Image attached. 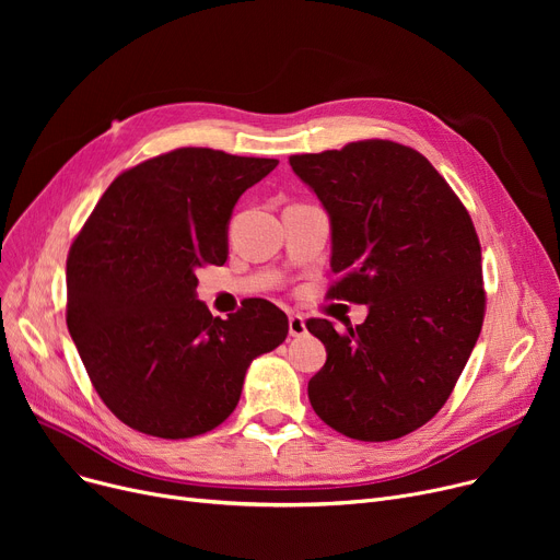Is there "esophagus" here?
I'll return each instance as SVG.
<instances>
[{"instance_id":"esophagus-1","label":"esophagus","mask_w":560,"mask_h":560,"mask_svg":"<svg viewBox=\"0 0 560 560\" xmlns=\"http://www.w3.org/2000/svg\"><path fill=\"white\" fill-rule=\"evenodd\" d=\"M288 331L292 338H302L306 334V319L298 313L288 315Z\"/></svg>"}]
</instances>
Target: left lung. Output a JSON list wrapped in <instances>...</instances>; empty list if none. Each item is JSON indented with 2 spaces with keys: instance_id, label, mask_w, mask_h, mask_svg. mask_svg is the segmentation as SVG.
<instances>
[{
  "instance_id": "1",
  "label": "left lung",
  "mask_w": 560,
  "mask_h": 560,
  "mask_svg": "<svg viewBox=\"0 0 560 560\" xmlns=\"http://www.w3.org/2000/svg\"><path fill=\"white\" fill-rule=\"evenodd\" d=\"M331 222L329 295L368 306L363 325L306 327L327 347L308 381L331 429L384 443L427 424L472 354L483 325L481 245L438 170L390 140L290 156Z\"/></svg>"
}]
</instances>
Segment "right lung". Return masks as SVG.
<instances>
[{
  "mask_svg": "<svg viewBox=\"0 0 560 560\" xmlns=\"http://www.w3.org/2000/svg\"><path fill=\"white\" fill-rule=\"evenodd\" d=\"M279 165L184 147L122 172L68 256V329L102 401L127 427L192 438L238 406L252 361L288 317L247 300L226 319L197 300V270L224 265L235 201Z\"/></svg>",
  "mask_w": 560,
  "mask_h": 560,
  "instance_id": "1",
  "label": "right lung"
}]
</instances>
